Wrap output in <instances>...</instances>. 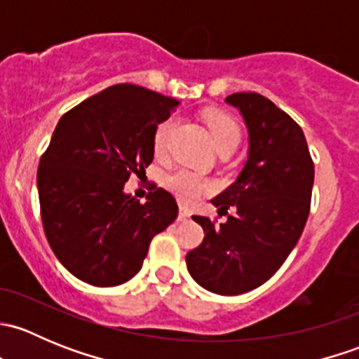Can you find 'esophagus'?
Listing matches in <instances>:
<instances>
[{
	"instance_id": "1",
	"label": "esophagus",
	"mask_w": 359,
	"mask_h": 359,
	"mask_svg": "<svg viewBox=\"0 0 359 359\" xmlns=\"http://www.w3.org/2000/svg\"><path fill=\"white\" fill-rule=\"evenodd\" d=\"M191 219V212L187 208H184V206H180L179 208V220L180 222H186V220Z\"/></svg>"
}]
</instances>
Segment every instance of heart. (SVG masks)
Returning a JSON list of instances; mask_svg holds the SVG:
<instances>
[{
    "mask_svg": "<svg viewBox=\"0 0 359 359\" xmlns=\"http://www.w3.org/2000/svg\"><path fill=\"white\" fill-rule=\"evenodd\" d=\"M205 121L217 151L226 146H238L241 135L240 126L229 114L220 111H212L205 116ZM175 118H166L156 128V132H154V151H156V154H163L166 151L170 135H172L173 128H175ZM165 184L175 194L177 200L186 203V205H194L203 196L215 191V182L213 180L206 179L200 173L189 172V170H175V172L166 177Z\"/></svg>",
    "mask_w": 359,
    "mask_h": 359,
    "instance_id": "obj_1",
    "label": "heart"
}]
</instances>
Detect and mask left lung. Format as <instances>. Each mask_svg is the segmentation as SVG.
I'll list each match as a JSON object with an SVG mask.
<instances>
[{
  "label": "left lung",
  "mask_w": 359,
  "mask_h": 359,
  "mask_svg": "<svg viewBox=\"0 0 359 359\" xmlns=\"http://www.w3.org/2000/svg\"><path fill=\"white\" fill-rule=\"evenodd\" d=\"M248 128V159L224 193L212 200L224 224L193 219L205 240L186 255L198 285L219 295H240L266 283L295 248L311 208L314 165L302 128L260 93L226 99Z\"/></svg>",
  "instance_id": "1"
}]
</instances>
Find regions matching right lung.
<instances>
[{"mask_svg":"<svg viewBox=\"0 0 359 359\" xmlns=\"http://www.w3.org/2000/svg\"><path fill=\"white\" fill-rule=\"evenodd\" d=\"M175 99L121 83L60 118L38 166L46 240L78 280L116 287L142 267L149 243L177 219L175 198L154 187L140 203L125 193L154 156V132Z\"/></svg>","mask_w":359,"mask_h":359,"instance_id":"obj_1","label":"right lung"}]
</instances>
